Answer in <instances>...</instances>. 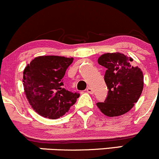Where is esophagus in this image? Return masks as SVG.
<instances>
[{
	"label": "esophagus",
	"instance_id": "34e87169",
	"mask_svg": "<svg viewBox=\"0 0 159 159\" xmlns=\"http://www.w3.org/2000/svg\"><path fill=\"white\" fill-rule=\"evenodd\" d=\"M86 90H87V92H88V93H90V94L93 93V90L92 89V88H90V87H88V88H87Z\"/></svg>",
	"mask_w": 159,
	"mask_h": 159
}]
</instances>
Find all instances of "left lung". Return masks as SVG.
<instances>
[{
	"mask_svg": "<svg viewBox=\"0 0 159 159\" xmlns=\"http://www.w3.org/2000/svg\"><path fill=\"white\" fill-rule=\"evenodd\" d=\"M131 61L120 53H105L99 57L98 63L106 69L104 80L109 90L106 100L97 105L106 116L128 112L142 93L143 75L139 68L131 66Z\"/></svg>",
	"mask_w": 159,
	"mask_h": 159,
	"instance_id": "obj_1",
	"label": "left lung"
}]
</instances>
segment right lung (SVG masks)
Returning a JSON list of instances; mask_svg holds the SVG:
<instances>
[{
  "label": "right lung",
  "instance_id": "right-lung-1",
  "mask_svg": "<svg viewBox=\"0 0 159 159\" xmlns=\"http://www.w3.org/2000/svg\"><path fill=\"white\" fill-rule=\"evenodd\" d=\"M73 58L43 56L34 58L23 71L25 93L40 116L57 119L66 114L79 97L64 88L62 80Z\"/></svg>",
  "mask_w": 159,
  "mask_h": 159
}]
</instances>
